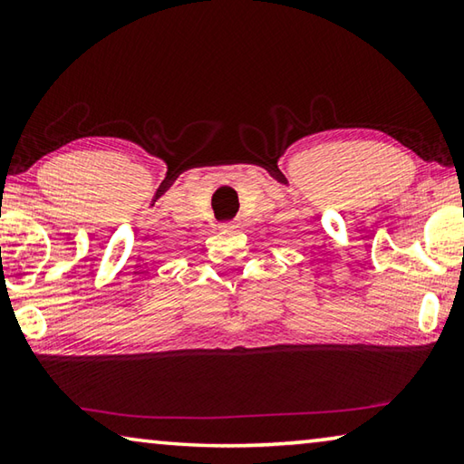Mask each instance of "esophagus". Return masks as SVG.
<instances>
[{"label": "esophagus", "mask_w": 464, "mask_h": 464, "mask_svg": "<svg viewBox=\"0 0 464 464\" xmlns=\"http://www.w3.org/2000/svg\"><path fill=\"white\" fill-rule=\"evenodd\" d=\"M223 229H235V223L233 221H227V223H221Z\"/></svg>", "instance_id": "1"}]
</instances>
